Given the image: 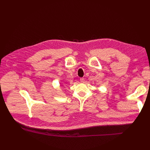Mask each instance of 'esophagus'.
I'll use <instances>...</instances> for the list:
<instances>
[{"label": "esophagus", "instance_id": "1", "mask_svg": "<svg viewBox=\"0 0 150 150\" xmlns=\"http://www.w3.org/2000/svg\"><path fill=\"white\" fill-rule=\"evenodd\" d=\"M80 81H81V82H84L85 79H84L83 78H80Z\"/></svg>", "mask_w": 150, "mask_h": 150}]
</instances>
